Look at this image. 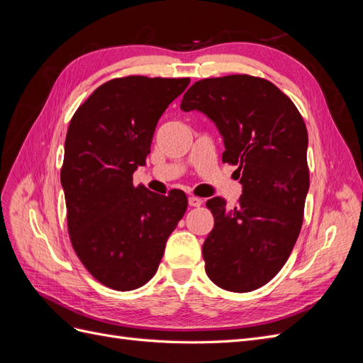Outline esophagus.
<instances>
[{
    "label": "esophagus",
    "mask_w": 363,
    "mask_h": 363,
    "mask_svg": "<svg viewBox=\"0 0 363 363\" xmlns=\"http://www.w3.org/2000/svg\"><path fill=\"white\" fill-rule=\"evenodd\" d=\"M188 203H189V206L191 207H199V206H201L203 204V200L201 199H199V196H189L188 199Z\"/></svg>",
    "instance_id": "obj_1"
}]
</instances>
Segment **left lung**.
<instances>
[{
    "mask_svg": "<svg viewBox=\"0 0 363 363\" xmlns=\"http://www.w3.org/2000/svg\"><path fill=\"white\" fill-rule=\"evenodd\" d=\"M180 108L213 121L223 162L238 167L242 184L233 208L221 196L206 203L215 218L203 244L206 274L223 289L255 291L281 269L300 235L309 191L304 121L276 84L247 74L194 83Z\"/></svg>",
    "mask_w": 363,
    "mask_h": 363,
    "instance_id": "obj_1",
    "label": "left lung"
}]
</instances>
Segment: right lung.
<instances>
[{"label": "right lung", "instance_id": "add662e5", "mask_svg": "<svg viewBox=\"0 0 363 363\" xmlns=\"http://www.w3.org/2000/svg\"><path fill=\"white\" fill-rule=\"evenodd\" d=\"M189 82L111 80L69 123L60 171L68 232L86 269L107 288L133 291L151 280L188 208L184 192L155 194L135 186L133 172L145 164L160 116Z\"/></svg>", "mask_w": 363, "mask_h": 363}]
</instances>
